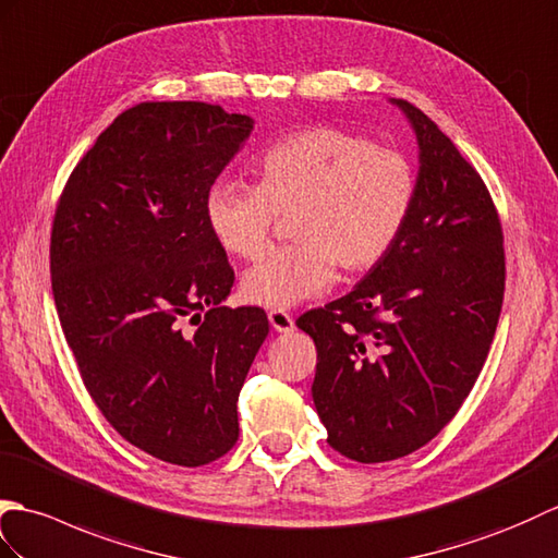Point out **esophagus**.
<instances>
[{
	"mask_svg": "<svg viewBox=\"0 0 558 558\" xmlns=\"http://www.w3.org/2000/svg\"><path fill=\"white\" fill-rule=\"evenodd\" d=\"M269 325L275 331H281V333H289L293 331V317L289 313L283 311H269Z\"/></svg>",
	"mask_w": 558,
	"mask_h": 558,
	"instance_id": "esophagus-1",
	"label": "esophagus"
}]
</instances>
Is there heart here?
Here are the masks:
<instances>
[{
  "mask_svg": "<svg viewBox=\"0 0 558 558\" xmlns=\"http://www.w3.org/2000/svg\"><path fill=\"white\" fill-rule=\"evenodd\" d=\"M257 183L219 179L205 195V221L233 257L263 251L277 215H289L293 243L271 247L245 271L251 303L293 307L325 293L337 265L375 267L411 215L415 177L408 159L361 135L319 126L293 133L253 162Z\"/></svg>",
  "mask_w": 558,
  "mask_h": 558,
  "instance_id": "b5f03b06",
  "label": "heart"
}]
</instances>
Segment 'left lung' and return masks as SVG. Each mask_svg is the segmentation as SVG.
<instances>
[{"label":"left lung","mask_w":558,"mask_h":558,"mask_svg":"<svg viewBox=\"0 0 558 558\" xmlns=\"http://www.w3.org/2000/svg\"><path fill=\"white\" fill-rule=\"evenodd\" d=\"M411 215L357 287L299 317L317 349L313 401L327 441L357 463L425 447L473 389L504 301V236L487 185L417 107Z\"/></svg>","instance_id":"obj_1"}]
</instances>
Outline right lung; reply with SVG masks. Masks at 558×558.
Masks as SVG:
<instances>
[{"instance_id": "obj_1", "label": "right lung", "mask_w": 558, "mask_h": 558, "mask_svg": "<svg viewBox=\"0 0 558 558\" xmlns=\"http://www.w3.org/2000/svg\"><path fill=\"white\" fill-rule=\"evenodd\" d=\"M253 126L217 105H135L54 215L52 293L85 389L123 439L183 468L236 444L239 393L269 333L259 307L221 305L233 269L205 221L209 185Z\"/></svg>"}]
</instances>
